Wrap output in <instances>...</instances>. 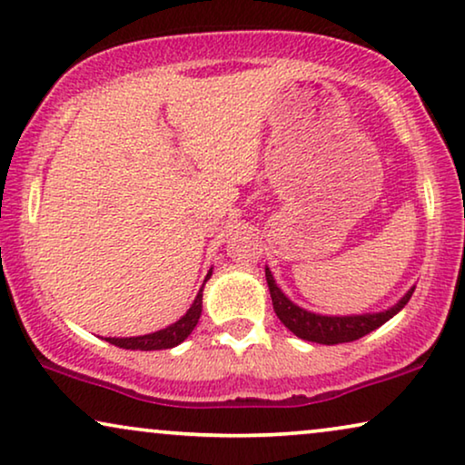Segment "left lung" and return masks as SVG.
Wrapping results in <instances>:
<instances>
[{
    "label": "left lung",
    "mask_w": 465,
    "mask_h": 465,
    "mask_svg": "<svg viewBox=\"0 0 465 465\" xmlns=\"http://www.w3.org/2000/svg\"><path fill=\"white\" fill-rule=\"evenodd\" d=\"M265 281H268L274 312L276 317L282 321V325L287 327L289 331H293L297 338L317 344H342L363 338L366 333L374 331L376 327H381L382 323H387L389 319L395 317V314L408 304V300H411L414 291L412 287L404 297H401L398 304L387 308V311L382 312L351 314V317H325V314L304 311V308L293 304V302L278 289L270 268H265Z\"/></svg>",
    "instance_id": "1"
}]
</instances>
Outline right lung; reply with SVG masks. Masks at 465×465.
<instances>
[{
	"instance_id": "add662e5",
	"label": "right lung",
	"mask_w": 465,
	"mask_h": 465,
	"mask_svg": "<svg viewBox=\"0 0 465 465\" xmlns=\"http://www.w3.org/2000/svg\"><path fill=\"white\" fill-rule=\"evenodd\" d=\"M213 274V270L208 272L206 281ZM203 281V282H206ZM202 291L203 284L200 289V293L193 300V304L187 311L184 317H181L176 323H172L165 327V330L146 333V336H135V338H106V342L119 346V349H127V351H161V349H172V346L181 344L183 340H187V336L193 331V327L197 325L202 314Z\"/></svg>"
}]
</instances>
